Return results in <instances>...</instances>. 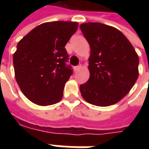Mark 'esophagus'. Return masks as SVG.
I'll return each instance as SVG.
<instances>
[{
  "mask_svg": "<svg viewBox=\"0 0 149 149\" xmlns=\"http://www.w3.org/2000/svg\"><path fill=\"white\" fill-rule=\"evenodd\" d=\"M81 68H82V66H81V65H78V66L74 67V70L75 71H78V70H80Z\"/></svg>",
  "mask_w": 149,
  "mask_h": 149,
  "instance_id": "obj_1",
  "label": "esophagus"
}]
</instances>
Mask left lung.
I'll return each mask as SVG.
<instances>
[{
    "mask_svg": "<svg viewBox=\"0 0 149 149\" xmlns=\"http://www.w3.org/2000/svg\"><path fill=\"white\" fill-rule=\"evenodd\" d=\"M90 45L89 79L80 86L88 103L106 107L131 90L139 76V56L130 41L114 27L98 22L80 25Z\"/></svg>",
    "mask_w": 149,
    "mask_h": 149,
    "instance_id": "left-lung-1",
    "label": "left lung"
}]
</instances>
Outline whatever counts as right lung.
<instances>
[{
  "label": "right lung",
  "mask_w": 149,
  "mask_h": 149,
  "mask_svg": "<svg viewBox=\"0 0 149 149\" xmlns=\"http://www.w3.org/2000/svg\"><path fill=\"white\" fill-rule=\"evenodd\" d=\"M77 28L73 21L46 22L18 42L13 57L15 78L33 103L47 106L62 99L65 83L72 73L65 64L68 56L65 46Z\"/></svg>",
  "instance_id": "1"
}]
</instances>
